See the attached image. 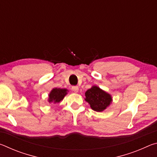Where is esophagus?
<instances>
[{
    "mask_svg": "<svg viewBox=\"0 0 157 157\" xmlns=\"http://www.w3.org/2000/svg\"><path fill=\"white\" fill-rule=\"evenodd\" d=\"M72 90L75 93H78L79 91V88L78 86H72Z\"/></svg>",
    "mask_w": 157,
    "mask_h": 157,
    "instance_id": "obj_1",
    "label": "esophagus"
}]
</instances>
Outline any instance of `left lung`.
I'll return each instance as SVG.
<instances>
[{"mask_svg":"<svg viewBox=\"0 0 157 157\" xmlns=\"http://www.w3.org/2000/svg\"><path fill=\"white\" fill-rule=\"evenodd\" d=\"M85 100L93 110L101 112L107 109L112 102V98L108 93L97 86H93L85 93Z\"/></svg>","mask_w":157,"mask_h":157,"instance_id":"8db88e82","label":"left lung"}]
</instances>
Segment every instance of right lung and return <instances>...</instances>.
<instances>
[{
  "mask_svg": "<svg viewBox=\"0 0 157 157\" xmlns=\"http://www.w3.org/2000/svg\"><path fill=\"white\" fill-rule=\"evenodd\" d=\"M68 90L66 89L55 88L49 94L48 102L50 103H58L62 101L65 95L68 94Z\"/></svg>",
  "mask_w": 157,
  "mask_h": 157,
  "instance_id": "1",
  "label": "right lung"
}]
</instances>
